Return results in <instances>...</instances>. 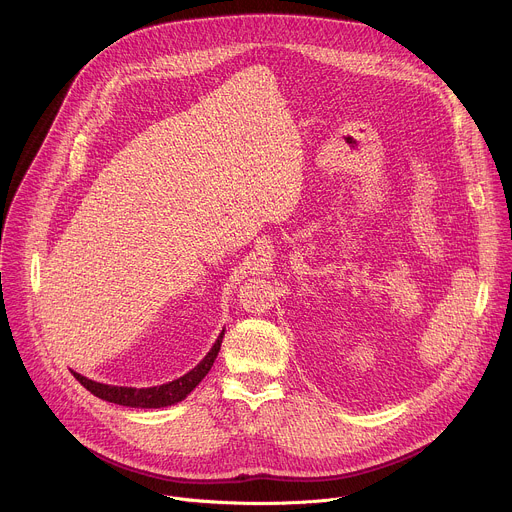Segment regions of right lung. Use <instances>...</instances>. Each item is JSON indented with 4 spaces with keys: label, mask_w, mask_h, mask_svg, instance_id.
<instances>
[{
    "label": "right lung",
    "mask_w": 512,
    "mask_h": 512,
    "mask_svg": "<svg viewBox=\"0 0 512 512\" xmlns=\"http://www.w3.org/2000/svg\"><path fill=\"white\" fill-rule=\"evenodd\" d=\"M225 332H221V336L216 338L214 346L210 348V352L200 360L198 367H194L190 373H186L184 377L160 385V387H150V389H133V387H113V385H103V383H95L79 373L72 371L75 379L87 389L91 391L95 397L109 401V403H117V405H125V407H141V409H158V407H166V405H174L178 401H182L190 391H194V387L208 375L214 358L218 356V350H221V342H223Z\"/></svg>",
    "instance_id": "add662e5"
}]
</instances>
